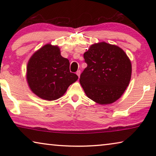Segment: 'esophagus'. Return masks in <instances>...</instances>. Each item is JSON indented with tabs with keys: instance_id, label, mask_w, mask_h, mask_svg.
I'll return each mask as SVG.
<instances>
[{
	"instance_id": "1",
	"label": "esophagus",
	"mask_w": 156,
	"mask_h": 156,
	"mask_svg": "<svg viewBox=\"0 0 156 156\" xmlns=\"http://www.w3.org/2000/svg\"><path fill=\"white\" fill-rule=\"evenodd\" d=\"M76 74L78 75V77H80V70L77 71V72H76Z\"/></svg>"
}]
</instances>
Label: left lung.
<instances>
[{
    "label": "left lung",
    "mask_w": 156,
    "mask_h": 156,
    "mask_svg": "<svg viewBox=\"0 0 156 156\" xmlns=\"http://www.w3.org/2000/svg\"><path fill=\"white\" fill-rule=\"evenodd\" d=\"M84 58L87 67L80 74V83L88 98L100 105L120 98L131 76V61L125 52L102 42L92 44Z\"/></svg>",
    "instance_id": "left-lung-1"
}]
</instances>
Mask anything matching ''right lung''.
<instances>
[{"label":"right lung","mask_w":156,"mask_h":156,"mask_svg":"<svg viewBox=\"0 0 156 156\" xmlns=\"http://www.w3.org/2000/svg\"><path fill=\"white\" fill-rule=\"evenodd\" d=\"M78 76L69 70V61L60 55L56 46L46 44L29 60L27 82L34 94L47 100H54L64 94Z\"/></svg>","instance_id":"1"}]
</instances>
